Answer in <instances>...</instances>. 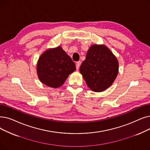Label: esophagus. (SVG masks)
I'll return each mask as SVG.
<instances>
[{"mask_svg": "<svg viewBox=\"0 0 150 150\" xmlns=\"http://www.w3.org/2000/svg\"><path fill=\"white\" fill-rule=\"evenodd\" d=\"M80 64H81V62L80 61H78L76 62V68L77 70H79L80 66Z\"/></svg>", "mask_w": 150, "mask_h": 150, "instance_id": "34e87169", "label": "esophagus"}]
</instances>
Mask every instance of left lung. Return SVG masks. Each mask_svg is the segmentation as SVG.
Wrapping results in <instances>:
<instances>
[{
    "mask_svg": "<svg viewBox=\"0 0 150 150\" xmlns=\"http://www.w3.org/2000/svg\"><path fill=\"white\" fill-rule=\"evenodd\" d=\"M80 71L91 90L101 92L115 81L118 73V62L107 47L94 45L88 50Z\"/></svg>",
    "mask_w": 150,
    "mask_h": 150,
    "instance_id": "8db88e82",
    "label": "left lung"
}]
</instances>
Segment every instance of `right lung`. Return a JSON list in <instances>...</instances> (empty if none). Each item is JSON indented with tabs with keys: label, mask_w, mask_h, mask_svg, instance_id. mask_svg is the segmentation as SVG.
Segmentation results:
<instances>
[{
	"label": "right lung",
	"mask_w": 150,
	"mask_h": 150,
	"mask_svg": "<svg viewBox=\"0 0 150 150\" xmlns=\"http://www.w3.org/2000/svg\"><path fill=\"white\" fill-rule=\"evenodd\" d=\"M39 79L51 88L61 86L69 75L75 70V64L60 47L46 51L37 64Z\"/></svg>",
	"instance_id": "right-lung-1"
}]
</instances>
